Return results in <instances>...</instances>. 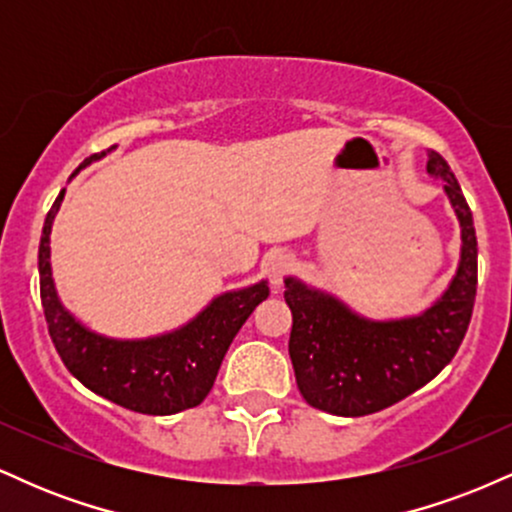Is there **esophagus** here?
Wrapping results in <instances>:
<instances>
[{"label":"esophagus","mask_w":512,"mask_h":512,"mask_svg":"<svg viewBox=\"0 0 512 512\" xmlns=\"http://www.w3.org/2000/svg\"><path fill=\"white\" fill-rule=\"evenodd\" d=\"M293 264H296V260H293L291 252L286 250H274L264 257V269H267L269 281H272V289H281V284H284V279L289 276Z\"/></svg>","instance_id":"obj_1"}]
</instances>
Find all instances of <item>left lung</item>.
<instances>
[{
  "label": "left lung",
  "mask_w": 512,
  "mask_h": 512,
  "mask_svg": "<svg viewBox=\"0 0 512 512\" xmlns=\"http://www.w3.org/2000/svg\"><path fill=\"white\" fill-rule=\"evenodd\" d=\"M426 170L445 182L462 228L455 279L426 313L375 322L330 293L286 279L284 298L293 315L289 354L310 407L337 416L375 414L431 383L460 349L477 296V233L460 182L438 151H428Z\"/></svg>",
  "instance_id": "obj_1"
}]
</instances>
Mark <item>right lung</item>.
<instances>
[{
  "label": "right lung",
  "mask_w": 512,
  "mask_h": 512,
  "mask_svg": "<svg viewBox=\"0 0 512 512\" xmlns=\"http://www.w3.org/2000/svg\"><path fill=\"white\" fill-rule=\"evenodd\" d=\"M115 149V146H110ZM108 149V151H110ZM93 154L79 168L108 154ZM64 190L45 216L38 269L40 301L48 332L69 373L88 390L129 411L151 416L178 414L204 402L214 387L223 356L252 310L269 296L267 281L214 298L195 320L180 330L151 339L120 342L86 330L64 310L50 269V228Z\"/></svg>",
  "instance_id": "add662e5"
}]
</instances>
